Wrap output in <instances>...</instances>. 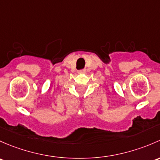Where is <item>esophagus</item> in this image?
Wrapping results in <instances>:
<instances>
[{
    "mask_svg": "<svg viewBox=\"0 0 160 160\" xmlns=\"http://www.w3.org/2000/svg\"><path fill=\"white\" fill-rule=\"evenodd\" d=\"M85 70H81L78 72V73H85Z\"/></svg>",
    "mask_w": 160,
    "mask_h": 160,
    "instance_id": "esophagus-1",
    "label": "esophagus"
}]
</instances>
